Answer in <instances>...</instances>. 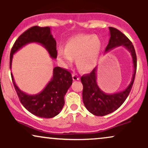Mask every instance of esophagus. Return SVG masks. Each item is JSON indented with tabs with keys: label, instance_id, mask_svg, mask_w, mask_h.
Segmentation results:
<instances>
[{
	"label": "esophagus",
	"instance_id": "1",
	"mask_svg": "<svg viewBox=\"0 0 148 148\" xmlns=\"http://www.w3.org/2000/svg\"><path fill=\"white\" fill-rule=\"evenodd\" d=\"M72 79L74 81H77V80H79V76L77 74L74 73V74H72Z\"/></svg>",
	"mask_w": 148,
	"mask_h": 148
}]
</instances>
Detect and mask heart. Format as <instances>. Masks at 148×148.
<instances>
[{
    "mask_svg": "<svg viewBox=\"0 0 148 148\" xmlns=\"http://www.w3.org/2000/svg\"><path fill=\"white\" fill-rule=\"evenodd\" d=\"M102 48L97 35L79 34L69 38L65 48H59L58 58L66 64H72L76 58L77 67L83 72H89L95 67Z\"/></svg>",
    "mask_w": 148,
    "mask_h": 148,
    "instance_id": "b5f03b06",
    "label": "heart"
}]
</instances>
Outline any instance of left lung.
<instances>
[{
  "instance_id": "obj_1",
  "label": "left lung",
  "mask_w": 148,
  "mask_h": 148,
  "mask_svg": "<svg viewBox=\"0 0 148 148\" xmlns=\"http://www.w3.org/2000/svg\"><path fill=\"white\" fill-rule=\"evenodd\" d=\"M109 42L105 52L123 45L131 53L134 64V74L130 84L125 90L106 94L98 86L97 83V67L90 74H85L81 78L83 89V101L88 111L97 116H103L113 113L121 106L130 95L133 86L136 72V54L132 42L120 30L113 27H109Z\"/></svg>"
}]
</instances>
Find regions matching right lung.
<instances>
[{
  "mask_svg": "<svg viewBox=\"0 0 148 148\" xmlns=\"http://www.w3.org/2000/svg\"><path fill=\"white\" fill-rule=\"evenodd\" d=\"M32 42L42 45L48 51L52 58H57L56 42L52 36L50 27L35 25L25 30L14 42L10 52V69L13 55L23 46ZM11 76L22 105L32 114L44 118H53L60 113L64 104V95L73 81L72 74L67 69L55 67L53 71V77L45 89L38 94L28 95L18 88L12 73Z\"/></svg>",
  "mask_w": 148,
  "mask_h": 148,
  "instance_id": "1",
  "label": "right lung"
}]
</instances>
